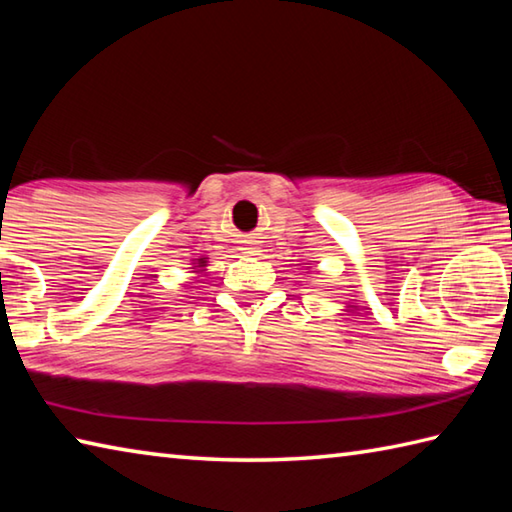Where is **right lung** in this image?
<instances>
[{"label": "right lung", "mask_w": 512, "mask_h": 512, "mask_svg": "<svg viewBox=\"0 0 512 512\" xmlns=\"http://www.w3.org/2000/svg\"><path fill=\"white\" fill-rule=\"evenodd\" d=\"M202 266H206V257L199 259V268H202Z\"/></svg>", "instance_id": "right-lung-1"}]
</instances>
